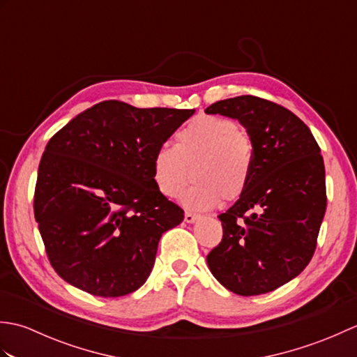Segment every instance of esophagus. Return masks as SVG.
Listing matches in <instances>:
<instances>
[{
	"instance_id": "34e87169",
	"label": "esophagus",
	"mask_w": 357,
	"mask_h": 357,
	"mask_svg": "<svg viewBox=\"0 0 357 357\" xmlns=\"http://www.w3.org/2000/svg\"><path fill=\"white\" fill-rule=\"evenodd\" d=\"M199 219V216L198 215H195V213H192V211H185V215H184V221L187 222V224H193V222H196Z\"/></svg>"
}]
</instances>
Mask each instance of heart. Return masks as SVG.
Returning a JSON list of instances; mask_svg holds the SVG:
<instances>
[{
	"label": "heart",
	"instance_id": "b5f03b06",
	"mask_svg": "<svg viewBox=\"0 0 357 357\" xmlns=\"http://www.w3.org/2000/svg\"><path fill=\"white\" fill-rule=\"evenodd\" d=\"M153 181L167 198H176L185 185L184 204L208 210L234 201L245 192L253 170V142L244 127L222 116H199L174 136V147L162 144L153 156Z\"/></svg>",
	"mask_w": 357,
	"mask_h": 357
}]
</instances>
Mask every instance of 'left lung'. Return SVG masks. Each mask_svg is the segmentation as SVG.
Returning a JSON list of instances; mask_svg holds the SVG:
<instances>
[{
	"label": "left lung",
	"instance_id": "left-lung-1",
	"mask_svg": "<svg viewBox=\"0 0 357 357\" xmlns=\"http://www.w3.org/2000/svg\"><path fill=\"white\" fill-rule=\"evenodd\" d=\"M206 113L238 119L253 142L252 176L218 216L224 234L208 268L236 294L273 291L301 275L316 250L327 208L321 149L294 113L262 98H229Z\"/></svg>",
	"mask_w": 357,
	"mask_h": 357
}]
</instances>
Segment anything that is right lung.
Returning <instances> with one entry per match:
<instances>
[{"label": "right lung", "instance_id": "add662e5", "mask_svg": "<svg viewBox=\"0 0 357 357\" xmlns=\"http://www.w3.org/2000/svg\"><path fill=\"white\" fill-rule=\"evenodd\" d=\"M195 113L102 101L52 136L33 210L45 253L66 282L119 298L146 282L162 233L184 210L158 190V147Z\"/></svg>", "mask_w": 357, "mask_h": 357}]
</instances>
